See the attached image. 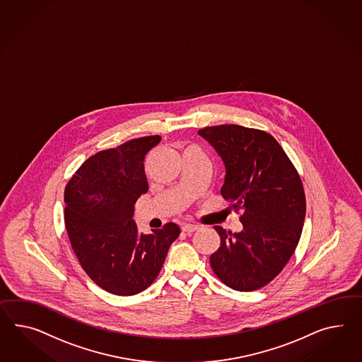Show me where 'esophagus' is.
I'll return each instance as SVG.
<instances>
[{
    "mask_svg": "<svg viewBox=\"0 0 362 362\" xmlns=\"http://www.w3.org/2000/svg\"><path fill=\"white\" fill-rule=\"evenodd\" d=\"M197 230H199V226L190 224V223H186L182 226V231L186 232V233H192V232L197 231Z\"/></svg>",
    "mask_w": 362,
    "mask_h": 362,
    "instance_id": "34e87169",
    "label": "esophagus"
}]
</instances>
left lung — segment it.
<instances>
[{
	"label": "left lung",
	"instance_id": "1",
	"mask_svg": "<svg viewBox=\"0 0 362 362\" xmlns=\"http://www.w3.org/2000/svg\"><path fill=\"white\" fill-rule=\"evenodd\" d=\"M198 135L222 158L221 193L243 214L240 232L214 227L221 247L210 256L211 268L228 288L257 290L279 276L297 248L306 215L302 181L279 141L265 131L221 124Z\"/></svg>",
	"mask_w": 362,
	"mask_h": 362
}]
</instances>
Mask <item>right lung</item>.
Instances as JSON below:
<instances>
[{
    "label": "right lung",
    "instance_id": "1",
    "mask_svg": "<svg viewBox=\"0 0 362 362\" xmlns=\"http://www.w3.org/2000/svg\"><path fill=\"white\" fill-rule=\"evenodd\" d=\"M158 135L144 136L88 158L65 187V227L85 273L115 296H134L156 279L176 223L140 233L132 219L135 202L147 193L144 158Z\"/></svg>",
    "mask_w": 362,
    "mask_h": 362
}]
</instances>
